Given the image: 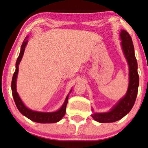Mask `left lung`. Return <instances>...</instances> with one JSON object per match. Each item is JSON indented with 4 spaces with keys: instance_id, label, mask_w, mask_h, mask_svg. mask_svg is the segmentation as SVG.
I'll return each mask as SVG.
<instances>
[{
    "instance_id": "obj_1",
    "label": "left lung",
    "mask_w": 148,
    "mask_h": 148,
    "mask_svg": "<svg viewBox=\"0 0 148 148\" xmlns=\"http://www.w3.org/2000/svg\"><path fill=\"white\" fill-rule=\"evenodd\" d=\"M120 38L123 53L128 62L130 68V82L127 93L122 99L106 113H96L92 117L97 122L109 123L116 122L128 114L133 108L138 95L139 86V75L138 73V63L134 54V47L131 36L128 32L122 30Z\"/></svg>"
}]
</instances>
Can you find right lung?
<instances>
[{
    "mask_svg": "<svg viewBox=\"0 0 148 148\" xmlns=\"http://www.w3.org/2000/svg\"><path fill=\"white\" fill-rule=\"evenodd\" d=\"M28 42V40L25 39L23 41V45L21 46V52H20L19 56L18 57L16 62V70L14 74H13L12 82H11V89H12V94L13 98H14L15 104H16L18 110H19L20 112L25 116L26 118L30 119V120L33 122H38V123H55L60 121L62 117L65 115L66 109V105L68 103V96L66 98L65 102L64 103L62 106L61 108L58 110V111L54 112H35L32 110L28 109L26 108L24 103L22 102V100L20 98V97L16 92V81L18 75V64L21 62L23 56L25 52V47L26 44Z\"/></svg>",
    "mask_w": 148,
    "mask_h": 148,
    "instance_id": "obj_1",
    "label": "right lung"
}]
</instances>
